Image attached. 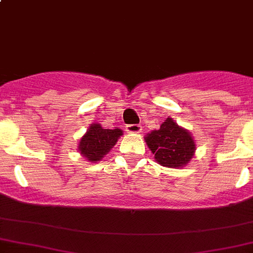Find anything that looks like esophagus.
I'll use <instances>...</instances> for the list:
<instances>
[{"label": "esophagus", "mask_w": 253, "mask_h": 253, "mask_svg": "<svg viewBox=\"0 0 253 253\" xmlns=\"http://www.w3.org/2000/svg\"><path fill=\"white\" fill-rule=\"evenodd\" d=\"M126 131L128 133H139L142 131V126L141 125H128L126 126Z\"/></svg>", "instance_id": "1"}]
</instances>
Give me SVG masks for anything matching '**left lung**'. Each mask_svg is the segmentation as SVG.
<instances>
[{
  "label": "left lung",
  "instance_id": "left-lung-1",
  "mask_svg": "<svg viewBox=\"0 0 253 253\" xmlns=\"http://www.w3.org/2000/svg\"><path fill=\"white\" fill-rule=\"evenodd\" d=\"M154 159L168 168H181L190 162L195 153V142L188 129L178 126L168 117L158 129L144 137Z\"/></svg>",
  "mask_w": 253,
  "mask_h": 253
}]
</instances>
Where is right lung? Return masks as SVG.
<instances>
[{"instance_id": "right-lung-1", "label": "right lung", "mask_w": 253, "mask_h": 253, "mask_svg": "<svg viewBox=\"0 0 253 253\" xmlns=\"http://www.w3.org/2000/svg\"><path fill=\"white\" fill-rule=\"evenodd\" d=\"M122 134L124 133L120 128L107 129L101 127L100 124H92L80 139V154L89 162L96 163L111 151Z\"/></svg>"}]
</instances>
